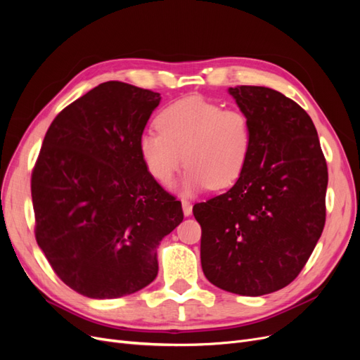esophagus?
Wrapping results in <instances>:
<instances>
[{
  "mask_svg": "<svg viewBox=\"0 0 360 360\" xmlns=\"http://www.w3.org/2000/svg\"><path fill=\"white\" fill-rule=\"evenodd\" d=\"M181 205H183V213L184 216H189L192 213V204L188 200H181Z\"/></svg>",
  "mask_w": 360,
  "mask_h": 360,
  "instance_id": "esophagus-1",
  "label": "esophagus"
}]
</instances>
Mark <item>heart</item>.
<instances>
[{"label": "heart", "instance_id": "obj_1", "mask_svg": "<svg viewBox=\"0 0 360 360\" xmlns=\"http://www.w3.org/2000/svg\"><path fill=\"white\" fill-rule=\"evenodd\" d=\"M158 132L139 136L138 148L148 174L168 186L186 163L183 191L230 188L242 177L252 151V123L240 110H222L201 97H183L156 115ZM185 159H182V155Z\"/></svg>", "mask_w": 360, "mask_h": 360}]
</instances>
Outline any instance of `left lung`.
Returning a JSON list of instances; mask_svg holds the SVG:
<instances>
[{
    "label": "left lung",
    "mask_w": 360,
    "mask_h": 360,
    "mask_svg": "<svg viewBox=\"0 0 360 360\" xmlns=\"http://www.w3.org/2000/svg\"><path fill=\"white\" fill-rule=\"evenodd\" d=\"M252 123L242 177L193 205L201 225V266L213 285L263 296L297 278L326 222L328 163L311 117L267 86L230 89Z\"/></svg>",
    "instance_id": "left-lung-1"
}]
</instances>
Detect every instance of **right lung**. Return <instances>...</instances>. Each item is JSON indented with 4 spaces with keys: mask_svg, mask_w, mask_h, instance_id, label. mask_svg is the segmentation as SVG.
Returning a JSON list of instances; mask_svg holds the SVG:
<instances>
[{
    "mask_svg": "<svg viewBox=\"0 0 360 360\" xmlns=\"http://www.w3.org/2000/svg\"><path fill=\"white\" fill-rule=\"evenodd\" d=\"M160 94L108 81L53 118L31 172L34 234L56 275L91 299L147 287L181 202L150 176L138 141Z\"/></svg>",
    "mask_w": 360,
    "mask_h": 360,
    "instance_id": "1",
    "label": "right lung"
}]
</instances>
